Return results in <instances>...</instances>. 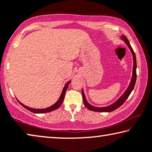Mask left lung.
Masks as SVG:
<instances>
[{"label": "left lung", "mask_w": 152, "mask_h": 152, "mask_svg": "<svg viewBox=\"0 0 152 152\" xmlns=\"http://www.w3.org/2000/svg\"><path fill=\"white\" fill-rule=\"evenodd\" d=\"M122 38L124 40V41L126 42L127 46L129 47V49H130V50H131V51L132 53V57H133V69H132V76L131 83H130L128 88L126 89V91H125L123 95H122L121 97H120L115 103H114L113 104L110 105L107 107H96L93 106V105H90L86 99V97H85V93H84L83 90L82 91V95H83L84 104H85L86 108H88V110H90L91 111H94V112H112V111L118 109V108L121 106V105L125 102V101H126L127 99V98L129 97L130 94L131 93L132 89L134 88V85H135L136 78H137V72H136L137 61H136L135 53H134L133 49H132V48L131 47V45H130L129 40L127 39V38L125 37V36H122Z\"/></svg>", "instance_id": "1"}]
</instances>
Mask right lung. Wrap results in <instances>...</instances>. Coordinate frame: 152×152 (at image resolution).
<instances>
[{"label": "right lung", "instance_id": "1", "mask_svg": "<svg viewBox=\"0 0 152 152\" xmlns=\"http://www.w3.org/2000/svg\"><path fill=\"white\" fill-rule=\"evenodd\" d=\"M70 83V81L67 82V83L66 84V85H65L64 88L63 89V91H62V93L61 94V96H60L59 99H58V101L55 103L54 105H51V106L49 107H47V108H44V109H34V108H31V107H29L28 106H26V105H23V103H21V102H20L18 101V102L20 103V104L22 105L23 107H25L26 109H27L28 110L30 111V112H32L33 113H37V114H43V113H47V112H52V111L57 110V108H59L60 106H61V105L62 104V103L64 102V99L65 97V94H66V92L67 91V88L68 87V85Z\"/></svg>", "mask_w": 152, "mask_h": 152}]
</instances>
